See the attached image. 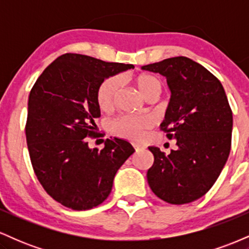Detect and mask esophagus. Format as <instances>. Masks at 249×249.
Instances as JSON below:
<instances>
[{
  "label": "esophagus",
  "mask_w": 249,
  "mask_h": 249,
  "mask_svg": "<svg viewBox=\"0 0 249 249\" xmlns=\"http://www.w3.org/2000/svg\"><path fill=\"white\" fill-rule=\"evenodd\" d=\"M133 147L136 151H139L141 148H142V146H141V145H138V144H133Z\"/></svg>",
  "instance_id": "esophagus-1"
}]
</instances>
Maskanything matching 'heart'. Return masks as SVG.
<instances>
[{
    "instance_id": "b5f03b06",
    "label": "heart",
    "mask_w": 249,
    "mask_h": 249,
    "mask_svg": "<svg viewBox=\"0 0 249 249\" xmlns=\"http://www.w3.org/2000/svg\"><path fill=\"white\" fill-rule=\"evenodd\" d=\"M136 85L147 99L156 98L160 95L162 83L158 77L150 73H141L136 77ZM119 89L118 77H108L102 82L97 90V103L102 110H110L115 105ZM152 124L148 116H122L111 124L113 132L131 141H139L145 131Z\"/></svg>"
}]
</instances>
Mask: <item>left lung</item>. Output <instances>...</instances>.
Segmentation results:
<instances>
[{"mask_svg": "<svg viewBox=\"0 0 249 249\" xmlns=\"http://www.w3.org/2000/svg\"><path fill=\"white\" fill-rule=\"evenodd\" d=\"M142 69L166 77L171 99L160 128L178 146L170 154L148 147L154 157L148 185L168 204H188L210 191L230 156L233 115L227 96L213 73L187 57Z\"/></svg>", "mask_w": 249, "mask_h": 249, "instance_id": "obj_1", "label": "left lung"}]
</instances>
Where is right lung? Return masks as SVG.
I'll return each instance as SVG.
<instances>
[{
	"mask_svg": "<svg viewBox=\"0 0 249 249\" xmlns=\"http://www.w3.org/2000/svg\"><path fill=\"white\" fill-rule=\"evenodd\" d=\"M132 64L64 53L45 68L30 91L25 124L34 172L53 199L75 211L101 205L112 190L117 171L134 152L130 142L107 139L90 148L95 118L101 117L97 90L107 77Z\"/></svg>",
	"mask_w": 249,
	"mask_h": 249,
	"instance_id": "1",
	"label": "right lung"
}]
</instances>
